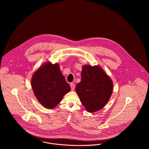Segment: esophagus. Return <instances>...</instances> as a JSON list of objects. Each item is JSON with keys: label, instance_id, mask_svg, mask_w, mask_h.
<instances>
[{"label": "esophagus", "instance_id": "1", "mask_svg": "<svg viewBox=\"0 0 149 149\" xmlns=\"http://www.w3.org/2000/svg\"><path fill=\"white\" fill-rule=\"evenodd\" d=\"M70 87H71V89L72 91H73L74 89V88H75V84L74 83H71L70 84Z\"/></svg>", "mask_w": 149, "mask_h": 149}]
</instances>
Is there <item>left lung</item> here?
<instances>
[{
	"label": "left lung",
	"instance_id": "obj_1",
	"mask_svg": "<svg viewBox=\"0 0 149 149\" xmlns=\"http://www.w3.org/2000/svg\"><path fill=\"white\" fill-rule=\"evenodd\" d=\"M112 90V81L101 67H83L81 80L76 85V91L88 112L102 109L109 100Z\"/></svg>",
	"mask_w": 149,
	"mask_h": 149
}]
</instances>
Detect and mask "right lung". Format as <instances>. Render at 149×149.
Wrapping results in <instances>:
<instances>
[{
    "label": "right lung",
    "mask_w": 149,
    "mask_h": 149,
    "mask_svg": "<svg viewBox=\"0 0 149 149\" xmlns=\"http://www.w3.org/2000/svg\"><path fill=\"white\" fill-rule=\"evenodd\" d=\"M31 85L38 101L52 109L57 106L70 90L57 64L46 63L33 75Z\"/></svg>",
    "instance_id": "right-lung-1"
}]
</instances>
